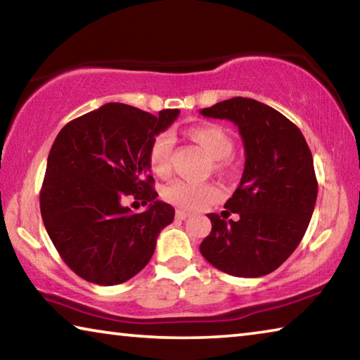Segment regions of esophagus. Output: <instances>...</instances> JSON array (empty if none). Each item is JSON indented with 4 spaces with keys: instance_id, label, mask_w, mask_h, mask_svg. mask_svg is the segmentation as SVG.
Wrapping results in <instances>:
<instances>
[{
    "instance_id": "obj_1",
    "label": "esophagus",
    "mask_w": 360,
    "mask_h": 360,
    "mask_svg": "<svg viewBox=\"0 0 360 360\" xmlns=\"http://www.w3.org/2000/svg\"><path fill=\"white\" fill-rule=\"evenodd\" d=\"M188 216H191V212H188V211L176 210V219H181V221H184V219H187Z\"/></svg>"
}]
</instances>
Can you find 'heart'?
I'll return each mask as SVG.
<instances>
[{
  "label": "heart",
  "instance_id": "obj_1",
  "mask_svg": "<svg viewBox=\"0 0 360 360\" xmlns=\"http://www.w3.org/2000/svg\"><path fill=\"white\" fill-rule=\"evenodd\" d=\"M187 135L195 143L202 146L214 160H227L233 154L235 141L224 127L217 124H200L187 130ZM173 138L169 133H158L149 144L148 162L152 172L158 176H167L172 168ZM224 167V163H217ZM219 191L212 184H195L184 179H174L163 187L162 198L169 205L184 210H200L217 200Z\"/></svg>",
  "mask_w": 360,
  "mask_h": 360
}]
</instances>
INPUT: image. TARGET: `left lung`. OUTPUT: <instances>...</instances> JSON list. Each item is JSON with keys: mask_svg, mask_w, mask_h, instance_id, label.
<instances>
[{"mask_svg": "<svg viewBox=\"0 0 360 360\" xmlns=\"http://www.w3.org/2000/svg\"><path fill=\"white\" fill-rule=\"evenodd\" d=\"M200 114L233 122L246 154L240 186L224 205L240 219L208 214L212 229L200 252L231 276H265L295 251L313 216L318 181L311 150L295 124L252 98L235 96Z\"/></svg>", "mask_w": 360, "mask_h": 360, "instance_id": "1", "label": "left lung"}]
</instances>
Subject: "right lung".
I'll use <instances>...</instances> for the list:
<instances>
[{
	"mask_svg": "<svg viewBox=\"0 0 360 360\" xmlns=\"http://www.w3.org/2000/svg\"><path fill=\"white\" fill-rule=\"evenodd\" d=\"M179 109L152 115L108 103L66 124L49 152L39 205L60 257L94 284L129 281L148 265L157 236L174 208L157 200L149 174L152 138L167 130ZM133 196L150 203L143 213L123 206Z\"/></svg>",
	"mask_w": 360,
	"mask_h": 360,
	"instance_id": "add662e5",
	"label": "right lung"
}]
</instances>
